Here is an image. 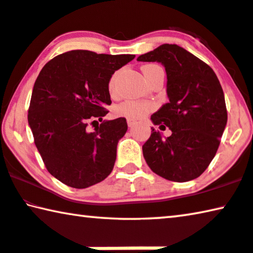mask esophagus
<instances>
[{
    "label": "esophagus",
    "mask_w": 253,
    "mask_h": 253,
    "mask_svg": "<svg viewBox=\"0 0 253 253\" xmlns=\"http://www.w3.org/2000/svg\"><path fill=\"white\" fill-rule=\"evenodd\" d=\"M126 122H127V126H129L130 127L133 126L134 124H135V121H133V120H131V119H127Z\"/></svg>",
    "instance_id": "esophagus-1"
}]
</instances>
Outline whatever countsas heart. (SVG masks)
I'll use <instances>...</instances> for the list:
<instances>
[{"label": "heart", "mask_w": 253, "mask_h": 253, "mask_svg": "<svg viewBox=\"0 0 253 253\" xmlns=\"http://www.w3.org/2000/svg\"><path fill=\"white\" fill-rule=\"evenodd\" d=\"M150 67V65H146ZM143 67V68H146ZM114 84V77L110 81V88H113ZM154 108V104L148 102H138V100H126L116 106V113L119 115L126 116L131 120L142 119Z\"/></svg>", "instance_id": "obj_1"}]
</instances>
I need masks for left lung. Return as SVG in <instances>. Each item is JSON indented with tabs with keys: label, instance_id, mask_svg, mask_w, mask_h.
I'll return each mask as SVG.
<instances>
[{
	"label": "left lung",
	"instance_id": "8db88e82",
	"mask_svg": "<svg viewBox=\"0 0 253 253\" xmlns=\"http://www.w3.org/2000/svg\"><path fill=\"white\" fill-rule=\"evenodd\" d=\"M137 61L164 65L169 102L150 119L155 126L172 131L164 139L151 127L142 146L143 157L150 169L166 180H194L215 157L227 123L218 78L208 64L175 44H163Z\"/></svg>",
	"mask_w": 253,
	"mask_h": 253
}]
</instances>
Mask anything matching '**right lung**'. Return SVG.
I'll use <instances>...</instances> for the list:
<instances>
[{
    "mask_svg": "<svg viewBox=\"0 0 253 253\" xmlns=\"http://www.w3.org/2000/svg\"><path fill=\"white\" fill-rule=\"evenodd\" d=\"M133 59L76 49L54 57L38 75L28 123L46 169L62 183L84 189L111 174L127 124L124 118L103 121L112 103L108 84ZM92 119L102 123L89 132Z\"/></svg>",
    "mask_w": 253,
    "mask_h": 253,
    "instance_id": "add662e5",
    "label": "right lung"
}]
</instances>
